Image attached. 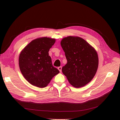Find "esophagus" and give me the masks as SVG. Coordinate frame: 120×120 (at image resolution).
<instances>
[{
  "label": "esophagus",
  "instance_id": "1",
  "mask_svg": "<svg viewBox=\"0 0 120 120\" xmlns=\"http://www.w3.org/2000/svg\"><path fill=\"white\" fill-rule=\"evenodd\" d=\"M58 70H59L60 71V72H61V68H62V67L61 66H60L59 67H58Z\"/></svg>",
  "mask_w": 120,
  "mask_h": 120
}]
</instances>
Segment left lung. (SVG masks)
<instances>
[{
  "label": "left lung",
  "mask_w": 120,
  "mask_h": 120,
  "mask_svg": "<svg viewBox=\"0 0 120 120\" xmlns=\"http://www.w3.org/2000/svg\"><path fill=\"white\" fill-rule=\"evenodd\" d=\"M67 64L62 68L63 73L75 88L85 86L95 76L99 64L98 54L85 40L68 37L61 41Z\"/></svg>",
  "instance_id": "1"
}]
</instances>
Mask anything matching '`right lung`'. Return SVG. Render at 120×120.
<instances>
[{"mask_svg": "<svg viewBox=\"0 0 120 120\" xmlns=\"http://www.w3.org/2000/svg\"><path fill=\"white\" fill-rule=\"evenodd\" d=\"M56 42L49 38H37L25 47L20 54L19 66L25 79L30 84L44 88L60 72L52 64L49 52Z\"/></svg>", "mask_w": 120, "mask_h": 120, "instance_id": "obj_1", "label": "right lung"}]
</instances>
